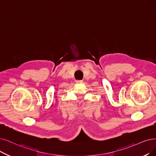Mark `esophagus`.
Wrapping results in <instances>:
<instances>
[{
    "label": "esophagus",
    "mask_w": 156,
    "mask_h": 156,
    "mask_svg": "<svg viewBox=\"0 0 156 156\" xmlns=\"http://www.w3.org/2000/svg\"><path fill=\"white\" fill-rule=\"evenodd\" d=\"M76 83H83V80H76Z\"/></svg>",
    "instance_id": "34e87169"
}]
</instances>
